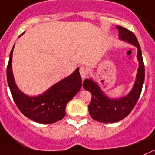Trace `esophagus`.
I'll list each match as a JSON object with an SVG mask.
<instances>
[{"instance_id": "esophagus-1", "label": "esophagus", "mask_w": 155, "mask_h": 155, "mask_svg": "<svg viewBox=\"0 0 155 155\" xmlns=\"http://www.w3.org/2000/svg\"><path fill=\"white\" fill-rule=\"evenodd\" d=\"M79 73H80V76H81L82 79H84L88 76V70H87V68L86 67L81 66L80 68H79Z\"/></svg>"}]
</instances>
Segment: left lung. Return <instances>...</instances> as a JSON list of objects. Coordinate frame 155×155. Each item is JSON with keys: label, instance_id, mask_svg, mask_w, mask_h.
Here are the masks:
<instances>
[{"label": "left lung", "instance_id": "8db88e82", "mask_svg": "<svg viewBox=\"0 0 155 155\" xmlns=\"http://www.w3.org/2000/svg\"><path fill=\"white\" fill-rule=\"evenodd\" d=\"M119 40L135 46L137 48V60L139 67L134 87L126 96L118 98H110L101 90L99 85L92 78L86 79L83 83V88L91 92V101L88 106L91 118L102 123L115 122L126 118L133 110L140 96L144 82L145 71L143 61L142 52L138 40L134 33L122 26L117 25Z\"/></svg>", "mask_w": 155, "mask_h": 155}]
</instances>
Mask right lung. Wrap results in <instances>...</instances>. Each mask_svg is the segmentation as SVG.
Returning <instances> with one entry per match:
<instances>
[{"label":"right lung","mask_w":155,"mask_h":155,"mask_svg":"<svg viewBox=\"0 0 155 155\" xmlns=\"http://www.w3.org/2000/svg\"><path fill=\"white\" fill-rule=\"evenodd\" d=\"M14 48L15 44L7 67V79L18 108L25 116L38 123L51 124L61 120L66 114L67 103L76 96L82 87L79 68H76L70 76L54 84L43 94L29 96L21 92L15 84L12 72Z\"/></svg>","instance_id":"add662e5"}]
</instances>
